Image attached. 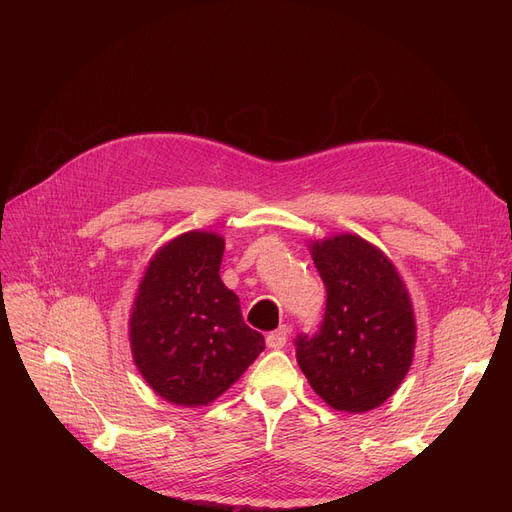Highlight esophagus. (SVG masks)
Instances as JSON below:
<instances>
[{"label": "esophagus", "instance_id": "obj_1", "mask_svg": "<svg viewBox=\"0 0 512 512\" xmlns=\"http://www.w3.org/2000/svg\"><path fill=\"white\" fill-rule=\"evenodd\" d=\"M286 339H288V327H280V329H275V331H271V333L267 335V346L273 348V350L284 348Z\"/></svg>", "mask_w": 512, "mask_h": 512}]
</instances>
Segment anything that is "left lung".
<instances>
[{
    "label": "left lung",
    "mask_w": 512,
    "mask_h": 512,
    "mask_svg": "<svg viewBox=\"0 0 512 512\" xmlns=\"http://www.w3.org/2000/svg\"><path fill=\"white\" fill-rule=\"evenodd\" d=\"M327 288L314 337L299 335L297 363L312 389L339 412L384 404L412 365L416 322L408 288L393 262L359 235L309 243Z\"/></svg>",
    "instance_id": "left-lung-1"
}]
</instances>
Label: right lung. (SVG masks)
Returning <instances> with one entry per match:
<instances>
[{"instance_id":"obj_1","label":"right lung","mask_w":512,"mask_h":512,"mask_svg":"<svg viewBox=\"0 0 512 512\" xmlns=\"http://www.w3.org/2000/svg\"><path fill=\"white\" fill-rule=\"evenodd\" d=\"M222 256L220 235L183 232L153 254L132 305L134 363L153 391L183 408L211 404L265 350L222 282Z\"/></svg>"}]
</instances>
